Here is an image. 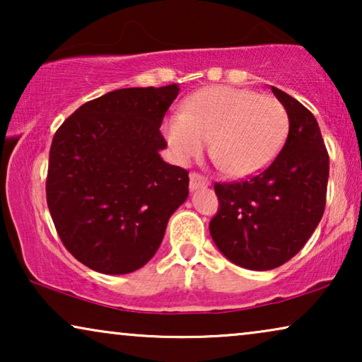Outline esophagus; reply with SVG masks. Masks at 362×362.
<instances>
[{"label":"esophagus","instance_id":"1","mask_svg":"<svg viewBox=\"0 0 362 362\" xmlns=\"http://www.w3.org/2000/svg\"><path fill=\"white\" fill-rule=\"evenodd\" d=\"M209 186V180H207L206 176L199 175V173H191L189 175V189L191 191H196L199 189V187H206Z\"/></svg>","mask_w":362,"mask_h":362}]
</instances>
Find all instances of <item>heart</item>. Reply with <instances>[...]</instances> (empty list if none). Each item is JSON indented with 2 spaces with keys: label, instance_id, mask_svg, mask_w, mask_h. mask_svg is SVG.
Returning <instances> with one entry per match:
<instances>
[{
  "label": "heart",
  "instance_id": "heart-1",
  "mask_svg": "<svg viewBox=\"0 0 362 362\" xmlns=\"http://www.w3.org/2000/svg\"><path fill=\"white\" fill-rule=\"evenodd\" d=\"M288 135L285 107L272 95L229 86L196 92L165 122V136L176 160L187 163L204 151L226 175L244 177L269 166Z\"/></svg>",
  "mask_w": 362,
  "mask_h": 362
}]
</instances>
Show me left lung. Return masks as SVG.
I'll return each instance as SVG.
<instances>
[{"label":"left lung","mask_w":362,"mask_h":362,"mask_svg":"<svg viewBox=\"0 0 362 362\" xmlns=\"http://www.w3.org/2000/svg\"><path fill=\"white\" fill-rule=\"evenodd\" d=\"M288 115V136L279 156L244 181L216 182L217 214L211 237L232 264L272 270L301 250L326 204L329 156L318 122L298 100L272 87Z\"/></svg>","instance_id":"8db88e82"}]
</instances>
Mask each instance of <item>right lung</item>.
Here are the masks:
<instances>
[{"label": "right lung", "instance_id": "1", "mask_svg": "<svg viewBox=\"0 0 362 362\" xmlns=\"http://www.w3.org/2000/svg\"><path fill=\"white\" fill-rule=\"evenodd\" d=\"M177 93L176 83L118 88L78 107L54 135L47 207L64 247L88 269H141L186 201L187 171L160 156V127Z\"/></svg>", "mask_w": 362, "mask_h": 362}]
</instances>
